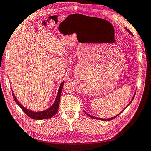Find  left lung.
<instances>
[{
  "instance_id": "8db88e82",
  "label": "left lung",
  "mask_w": 151,
  "mask_h": 151,
  "mask_svg": "<svg viewBox=\"0 0 151 151\" xmlns=\"http://www.w3.org/2000/svg\"><path fill=\"white\" fill-rule=\"evenodd\" d=\"M125 29H126V30L129 33V34H131V35H133V34H132L131 32L130 31H129V30H128V29L127 28H125ZM134 96H135V93H134V96H133V98H132V99H131V101H130V103H129V104L127 105V106L125 108H127V107L128 106H129V105H130L131 104V103L132 102V101H133V99H134ZM123 109V110H124ZM83 111L84 112H85V113H86V114L87 115H88V117H91V118H93V119H98V120H101V121H111V120H112V119H115V117H117V116L119 115L120 114V113H121V112H123V111H121L120 113H119V114H118V115H116V116H115V117H111V118H109V119H101V118H98V117H93V116H92V115H89V114H88V113H86V111Z\"/></svg>"
}]
</instances>
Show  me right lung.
<instances>
[{
    "mask_svg": "<svg viewBox=\"0 0 151 151\" xmlns=\"http://www.w3.org/2000/svg\"><path fill=\"white\" fill-rule=\"evenodd\" d=\"M63 84H64V81H63V82L60 84L59 89H58V91L56 98H55L53 105L51 107H49L48 109H47L46 110H44V111H42L34 112V111H32L26 109V108L22 106V105L20 104L19 101L17 100V97H15L14 94L12 90V96L14 97V99L15 102L17 103V104L21 108V109H22L23 111L29 117L34 119H36V120L46 119H49V118L52 117L53 116H54L57 113L58 111V108H59L60 96H61V93H62V90Z\"/></svg>",
    "mask_w": 151,
    "mask_h": 151,
    "instance_id": "1",
    "label": "right lung"
}]
</instances>
